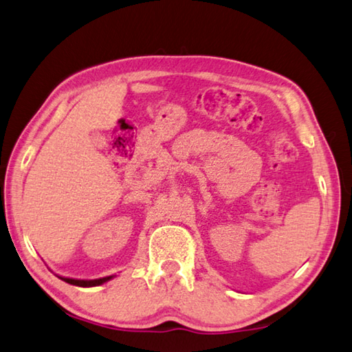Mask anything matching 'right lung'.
Returning <instances> with one entry per match:
<instances>
[{
	"mask_svg": "<svg viewBox=\"0 0 352 352\" xmlns=\"http://www.w3.org/2000/svg\"><path fill=\"white\" fill-rule=\"evenodd\" d=\"M115 276H107V277H101V279H94V280H81V279H70V277H61L59 276V279L67 282L70 285H76V287H98V285H102L105 282H109L110 279H113Z\"/></svg>",
	"mask_w": 352,
	"mask_h": 352,
	"instance_id": "add662e5",
	"label": "right lung"
}]
</instances>
